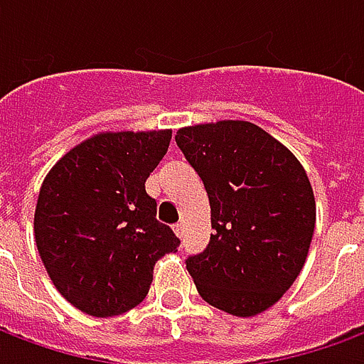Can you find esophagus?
I'll use <instances>...</instances> for the list:
<instances>
[{"instance_id": "obj_1", "label": "esophagus", "mask_w": 364, "mask_h": 364, "mask_svg": "<svg viewBox=\"0 0 364 364\" xmlns=\"http://www.w3.org/2000/svg\"><path fill=\"white\" fill-rule=\"evenodd\" d=\"M173 230H175V234H177L179 237H183V234H185V226H183V222H177V224L173 226Z\"/></svg>"}]
</instances>
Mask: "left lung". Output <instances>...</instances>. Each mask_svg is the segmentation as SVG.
Instances as JSON below:
<instances>
[{
    "instance_id": "obj_1",
    "label": "left lung",
    "mask_w": 364,
    "mask_h": 364,
    "mask_svg": "<svg viewBox=\"0 0 364 364\" xmlns=\"http://www.w3.org/2000/svg\"><path fill=\"white\" fill-rule=\"evenodd\" d=\"M175 142L205 183L213 234L187 271L208 304L240 318L292 287L316 226L310 179L296 156L247 120L177 130Z\"/></svg>"
}]
</instances>
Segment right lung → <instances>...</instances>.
<instances>
[{
  "label": "right lung",
  "mask_w": 364,
  "mask_h": 364,
  "mask_svg": "<svg viewBox=\"0 0 364 364\" xmlns=\"http://www.w3.org/2000/svg\"><path fill=\"white\" fill-rule=\"evenodd\" d=\"M169 140L171 130L101 132L44 177L36 247L54 287L77 310L95 318L128 312L148 294L156 261L181 244L146 193Z\"/></svg>",
  "instance_id": "obj_1"
}]
</instances>
